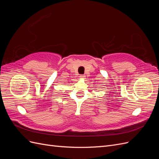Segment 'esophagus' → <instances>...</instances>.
<instances>
[{
  "label": "esophagus",
  "mask_w": 159,
  "mask_h": 159,
  "mask_svg": "<svg viewBox=\"0 0 159 159\" xmlns=\"http://www.w3.org/2000/svg\"><path fill=\"white\" fill-rule=\"evenodd\" d=\"M85 75H80V78H82V79H84V78H85Z\"/></svg>",
  "instance_id": "obj_1"
}]
</instances>
